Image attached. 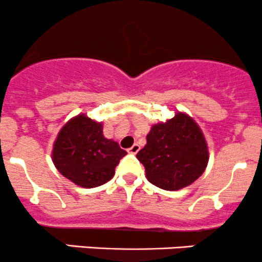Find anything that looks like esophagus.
Listing matches in <instances>:
<instances>
[{"label":"esophagus","mask_w":262,"mask_h":262,"mask_svg":"<svg viewBox=\"0 0 262 262\" xmlns=\"http://www.w3.org/2000/svg\"><path fill=\"white\" fill-rule=\"evenodd\" d=\"M139 149H140V146L138 145V144H133L130 146V148L128 149V153L129 154H137L138 151H139Z\"/></svg>","instance_id":"1"}]
</instances>
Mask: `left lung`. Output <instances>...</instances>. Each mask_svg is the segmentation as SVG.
<instances>
[{
  "label": "left lung",
  "instance_id": "obj_1",
  "mask_svg": "<svg viewBox=\"0 0 262 262\" xmlns=\"http://www.w3.org/2000/svg\"><path fill=\"white\" fill-rule=\"evenodd\" d=\"M137 158L144 165L149 182L174 191L190 185L205 171L209 150L196 122L177 112L171 119L151 126Z\"/></svg>",
  "mask_w": 262,
  "mask_h": 262
}]
</instances>
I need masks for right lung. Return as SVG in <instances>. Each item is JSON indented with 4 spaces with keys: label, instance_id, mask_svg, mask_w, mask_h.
Wrapping results in <instances>:
<instances>
[{
    "label": "right lung",
    "instance_id": "1",
    "mask_svg": "<svg viewBox=\"0 0 262 262\" xmlns=\"http://www.w3.org/2000/svg\"><path fill=\"white\" fill-rule=\"evenodd\" d=\"M125 154L117 142L103 136L102 123L79 114L59 130L52 160L59 173L76 185L96 188L114 177Z\"/></svg>",
    "mask_w": 262,
    "mask_h": 262
}]
</instances>
